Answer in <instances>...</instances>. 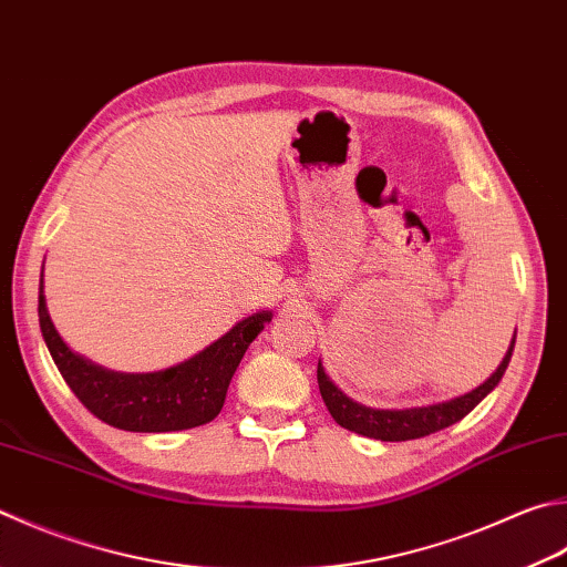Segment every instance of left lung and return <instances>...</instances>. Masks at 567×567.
<instances>
[{
  "label": "left lung",
  "instance_id": "1",
  "mask_svg": "<svg viewBox=\"0 0 567 567\" xmlns=\"http://www.w3.org/2000/svg\"><path fill=\"white\" fill-rule=\"evenodd\" d=\"M514 346H516V336L511 340L506 358L501 360V365L494 375H491L484 384H478L476 390L462 394V398H454L450 402L426 404V408H412V410H372V408H365V404L352 402L348 394L340 392L333 384V380L326 375V370L318 360L320 398H323L330 416L350 432L370 436V440H380V442L420 440V436L434 434L444 430V426H452L458 420H464V416L496 388L498 380L504 378L508 360L514 355Z\"/></svg>",
  "mask_w": 567,
  "mask_h": 567
}]
</instances>
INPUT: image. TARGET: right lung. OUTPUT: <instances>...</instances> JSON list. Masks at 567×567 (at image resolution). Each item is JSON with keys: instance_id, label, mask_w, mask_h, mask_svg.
<instances>
[{"instance_id": "1", "label": "right lung", "mask_w": 567, "mask_h": 567, "mask_svg": "<svg viewBox=\"0 0 567 567\" xmlns=\"http://www.w3.org/2000/svg\"><path fill=\"white\" fill-rule=\"evenodd\" d=\"M271 320L261 311L239 320L227 336L179 365L145 375L103 370L71 352L53 328L39 281V326L53 362L71 392L101 422L125 432H179L207 424L224 408L227 388L251 340Z\"/></svg>"}]
</instances>
